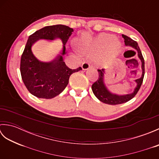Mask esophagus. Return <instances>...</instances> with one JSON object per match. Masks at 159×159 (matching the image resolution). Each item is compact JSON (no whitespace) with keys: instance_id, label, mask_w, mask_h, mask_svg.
Segmentation results:
<instances>
[{"instance_id":"obj_1","label":"esophagus","mask_w":159,"mask_h":159,"mask_svg":"<svg viewBox=\"0 0 159 159\" xmlns=\"http://www.w3.org/2000/svg\"><path fill=\"white\" fill-rule=\"evenodd\" d=\"M90 64L88 63V62H84V63H83V64H82V66H81V67H82V69L83 70H87V69H89V67H90Z\"/></svg>"}]
</instances>
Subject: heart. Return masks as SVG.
I'll return each mask as SVG.
<instances>
[{"label": "heart", "instance_id": "obj_1", "mask_svg": "<svg viewBox=\"0 0 159 159\" xmlns=\"http://www.w3.org/2000/svg\"><path fill=\"white\" fill-rule=\"evenodd\" d=\"M89 48L97 51L102 50L104 58H109L116 55L119 51L120 43L113 35L100 33L91 42Z\"/></svg>", "mask_w": 159, "mask_h": 159}]
</instances>
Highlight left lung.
I'll return each instance as SVG.
<instances>
[{"mask_svg":"<svg viewBox=\"0 0 159 159\" xmlns=\"http://www.w3.org/2000/svg\"><path fill=\"white\" fill-rule=\"evenodd\" d=\"M122 38L124 39L125 45L130 46L132 48H133L134 50H136V51L138 54V57L140 59L141 61V69H142V74L140 79H138L135 80V82L137 83V86L134 89V92L126 94V95H117L116 93H111L110 91L107 89L105 84H104V74L105 73L104 72V69L102 70H98V72L99 74L98 79L94 83L92 86V89L93 91V93L94 95L101 102H102L105 104H111V105H116V104H120L125 103L129 101L133 98L134 96L137 93L138 91L139 90L141 84L143 83L144 74H145V62L144 59L143 57L142 54H141V51L139 48V46L137 42L134 41L133 39L128 38V36L122 35Z\"/></svg>","mask_w":159,"mask_h":159,"instance_id":"obj_1","label":"left lung"}]
</instances>
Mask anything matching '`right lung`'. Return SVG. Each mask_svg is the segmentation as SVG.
<instances>
[{
  "label": "right lung",
  "instance_id": "1",
  "mask_svg": "<svg viewBox=\"0 0 159 159\" xmlns=\"http://www.w3.org/2000/svg\"><path fill=\"white\" fill-rule=\"evenodd\" d=\"M74 31L69 26L57 25L45 26L29 37L20 61V73L26 89L39 98L50 99L58 96L65 89L72 74L82 68L72 70L63 61L66 43ZM59 38L63 42L61 55L50 62H43L33 55L31 47L35 41L43 39L53 40Z\"/></svg>",
  "mask_w": 159,
  "mask_h": 159
}]
</instances>
